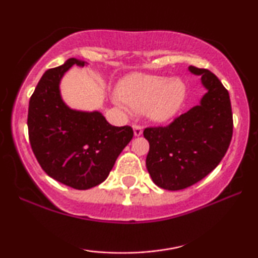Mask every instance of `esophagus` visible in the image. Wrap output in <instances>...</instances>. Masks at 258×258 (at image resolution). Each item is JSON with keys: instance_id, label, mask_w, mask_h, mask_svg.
I'll list each match as a JSON object with an SVG mask.
<instances>
[{"instance_id": "obj_1", "label": "esophagus", "mask_w": 258, "mask_h": 258, "mask_svg": "<svg viewBox=\"0 0 258 258\" xmlns=\"http://www.w3.org/2000/svg\"><path fill=\"white\" fill-rule=\"evenodd\" d=\"M133 129H134V135L135 136H141L143 133V128L141 125H137V124H134L133 125Z\"/></svg>"}]
</instances>
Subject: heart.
Segmentation results:
<instances>
[{
  "instance_id": "1",
  "label": "heart",
  "mask_w": 258,
  "mask_h": 258,
  "mask_svg": "<svg viewBox=\"0 0 258 258\" xmlns=\"http://www.w3.org/2000/svg\"><path fill=\"white\" fill-rule=\"evenodd\" d=\"M119 96L112 98L123 111H147L148 117L157 123L171 119L184 104L188 88L181 79L167 76L132 74L118 84Z\"/></svg>"
}]
</instances>
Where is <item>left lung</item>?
Segmentation results:
<instances>
[{
	"mask_svg": "<svg viewBox=\"0 0 258 258\" xmlns=\"http://www.w3.org/2000/svg\"><path fill=\"white\" fill-rule=\"evenodd\" d=\"M201 76L207 93L200 103L170 125L144 129L149 142L146 165L157 186L182 190L210 174L227 153L232 137V112L228 90L207 69L190 66Z\"/></svg>",
	"mask_w": 258,
	"mask_h": 258,
	"instance_id": "8db88e82",
	"label": "left lung"
}]
</instances>
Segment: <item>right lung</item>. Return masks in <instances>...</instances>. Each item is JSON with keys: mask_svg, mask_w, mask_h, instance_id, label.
<instances>
[{"mask_svg": "<svg viewBox=\"0 0 258 258\" xmlns=\"http://www.w3.org/2000/svg\"><path fill=\"white\" fill-rule=\"evenodd\" d=\"M73 66L88 63L69 58L41 77L29 101L28 130L31 149L47 175L87 190L108 177L134 132L128 125L109 124L98 110H76L63 101L59 84Z\"/></svg>", "mask_w": 258, "mask_h": 258, "instance_id": "1", "label": "right lung"}]
</instances>
